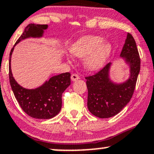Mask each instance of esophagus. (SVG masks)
I'll return each mask as SVG.
<instances>
[{"instance_id": "esophagus-1", "label": "esophagus", "mask_w": 154, "mask_h": 154, "mask_svg": "<svg viewBox=\"0 0 154 154\" xmlns=\"http://www.w3.org/2000/svg\"><path fill=\"white\" fill-rule=\"evenodd\" d=\"M71 79H72V81H76L78 79H80V77L77 74H72V76H71Z\"/></svg>"}]
</instances>
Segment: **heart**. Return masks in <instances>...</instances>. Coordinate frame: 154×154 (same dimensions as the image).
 <instances>
[{"mask_svg": "<svg viewBox=\"0 0 154 154\" xmlns=\"http://www.w3.org/2000/svg\"><path fill=\"white\" fill-rule=\"evenodd\" d=\"M111 44L103 43L97 36H86L79 39L72 45L71 52L78 57H85V65L90 70L100 69L111 53Z\"/></svg>", "mask_w": 154, "mask_h": 154, "instance_id": "b5f03b06", "label": "heart"}]
</instances>
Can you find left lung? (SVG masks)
<instances>
[{
	"label": "left lung",
	"mask_w": 154,
	"mask_h": 154,
	"mask_svg": "<svg viewBox=\"0 0 154 154\" xmlns=\"http://www.w3.org/2000/svg\"><path fill=\"white\" fill-rule=\"evenodd\" d=\"M120 56L131 66V77L128 81L116 85L108 79L110 63L95 74L85 77L88 88L87 106L93 115L108 118L120 112L131 99L140 71V57L135 40L128 34Z\"/></svg>",
	"instance_id": "left-lung-1"
}]
</instances>
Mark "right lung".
Instances as JSON below:
<instances>
[{
    "label": "right lung",
    "mask_w": 154,
    "mask_h": 154,
    "mask_svg": "<svg viewBox=\"0 0 154 154\" xmlns=\"http://www.w3.org/2000/svg\"><path fill=\"white\" fill-rule=\"evenodd\" d=\"M47 27L46 24H29L14 45L23 39L42 36L43 30L46 29ZM13 49L14 48L9 54V82L14 97L23 111L35 119H47L55 116L59 114L62 107L63 93L71 84V74L66 72L54 76L36 89H26L19 85L12 77L10 61Z\"/></svg>",
    "instance_id": "right-lung-1"
}]
</instances>
